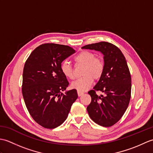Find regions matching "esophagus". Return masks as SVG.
<instances>
[{"label": "esophagus", "instance_id": "34e87169", "mask_svg": "<svg viewBox=\"0 0 153 153\" xmlns=\"http://www.w3.org/2000/svg\"><path fill=\"white\" fill-rule=\"evenodd\" d=\"M84 93L83 92H82V91H77V95H78L79 97L82 96V95H83Z\"/></svg>", "mask_w": 153, "mask_h": 153}]
</instances>
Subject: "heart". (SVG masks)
<instances>
[{"label":"heart","mask_w":153,"mask_h":153,"mask_svg":"<svg viewBox=\"0 0 153 153\" xmlns=\"http://www.w3.org/2000/svg\"><path fill=\"white\" fill-rule=\"evenodd\" d=\"M74 60L76 64L83 65V77L71 83V87L79 91H86L91 85L93 79L98 80L103 74L105 65L101 58L97 57L92 52L83 51L74 56ZM60 70L66 78L75 79L74 68L68 61H63L60 64Z\"/></svg>","instance_id":"b5f03b06"}]
</instances>
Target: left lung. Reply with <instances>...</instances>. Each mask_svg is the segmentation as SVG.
<instances>
[{
	"instance_id": "1",
	"label": "left lung",
	"mask_w": 153,
	"mask_h": 153,
	"mask_svg": "<svg viewBox=\"0 0 153 153\" xmlns=\"http://www.w3.org/2000/svg\"><path fill=\"white\" fill-rule=\"evenodd\" d=\"M82 48L99 51L104 55L105 69L94 89L88 92L91 102L87 110L93 122L110 127L122 118L131 98V78L126 60L118 47L108 42L87 45ZM98 90L104 95L97 96Z\"/></svg>"
}]
</instances>
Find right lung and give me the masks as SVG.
I'll return each mask as SVG.
<instances>
[{"instance_id":"1","label":"right lung","mask_w":153,"mask_h":153,"mask_svg":"<svg viewBox=\"0 0 153 153\" xmlns=\"http://www.w3.org/2000/svg\"><path fill=\"white\" fill-rule=\"evenodd\" d=\"M75 52L67 45L45 43L35 48L25 63L23 97L32 118L45 128L60 126L78 97L74 89L62 93L69 83L60 64Z\"/></svg>"}]
</instances>
